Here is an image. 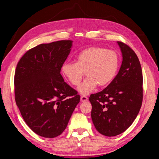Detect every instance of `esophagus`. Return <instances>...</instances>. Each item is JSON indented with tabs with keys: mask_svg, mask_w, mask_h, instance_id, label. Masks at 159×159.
Listing matches in <instances>:
<instances>
[{
	"mask_svg": "<svg viewBox=\"0 0 159 159\" xmlns=\"http://www.w3.org/2000/svg\"><path fill=\"white\" fill-rule=\"evenodd\" d=\"M80 101L81 102H86L88 101V98L85 95H81L80 96Z\"/></svg>",
	"mask_w": 159,
	"mask_h": 159,
	"instance_id": "obj_1",
	"label": "esophagus"
}]
</instances>
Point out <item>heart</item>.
Instances as JSON below:
<instances>
[{
  "mask_svg": "<svg viewBox=\"0 0 159 159\" xmlns=\"http://www.w3.org/2000/svg\"><path fill=\"white\" fill-rule=\"evenodd\" d=\"M120 66V57L113 50L100 47H91L80 51L75 63L65 61L61 70L70 84L78 85L86 74L87 77L78 90L84 95L93 92L98 85L105 86L115 79Z\"/></svg>",
  "mask_w": 159,
  "mask_h": 159,
  "instance_id": "b5f03b06",
  "label": "heart"
}]
</instances>
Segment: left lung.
<instances>
[{
	"label": "left lung",
	"mask_w": 159,
	"mask_h": 159,
	"mask_svg": "<svg viewBox=\"0 0 159 159\" xmlns=\"http://www.w3.org/2000/svg\"><path fill=\"white\" fill-rule=\"evenodd\" d=\"M122 62L112 81L99 93L91 94V118L95 129L107 137H114L130 127L139 112L143 100V75L137 54L122 42H117Z\"/></svg>",
	"instance_id": "1"
}]
</instances>
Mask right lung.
I'll return each mask as SVG.
<instances>
[{"mask_svg": "<svg viewBox=\"0 0 159 159\" xmlns=\"http://www.w3.org/2000/svg\"><path fill=\"white\" fill-rule=\"evenodd\" d=\"M71 40L41 44L30 49L17 63L15 99L22 117L34 133L46 138L61 134L80 95L60 74L72 47Z\"/></svg>", "mask_w": 159, "mask_h": 159, "instance_id": "1", "label": "right lung"}]
</instances>
